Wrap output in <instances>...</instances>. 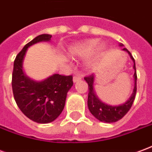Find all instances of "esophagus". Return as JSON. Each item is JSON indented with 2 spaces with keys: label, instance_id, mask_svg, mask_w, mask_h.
Segmentation results:
<instances>
[{
  "label": "esophagus",
  "instance_id": "esophagus-1",
  "mask_svg": "<svg viewBox=\"0 0 152 152\" xmlns=\"http://www.w3.org/2000/svg\"><path fill=\"white\" fill-rule=\"evenodd\" d=\"M80 80H81V76H80V75H75L74 77H73V81L74 82H76V81H78Z\"/></svg>",
  "mask_w": 152,
  "mask_h": 152
}]
</instances>
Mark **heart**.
Instances as JSON below:
<instances>
[{"label":"heart","instance_id":"1","mask_svg":"<svg viewBox=\"0 0 152 152\" xmlns=\"http://www.w3.org/2000/svg\"><path fill=\"white\" fill-rule=\"evenodd\" d=\"M99 44V40L97 39H91V40H86L83 42L72 45L68 48L67 53L71 58H89L94 53L97 45ZM106 46L102 44L99 47V53H102L105 50ZM86 66L89 68H94L95 66L94 60H90L86 63Z\"/></svg>","mask_w":152,"mask_h":152}]
</instances>
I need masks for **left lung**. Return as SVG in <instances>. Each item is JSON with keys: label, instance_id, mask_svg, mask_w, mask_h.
<instances>
[{"label": "left lung", "instance_id": "8db88e82", "mask_svg": "<svg viewBox=\"0 0 152 152\" xmlns=\"http://www.w3.org/2000/svg\"><path fill=\"white\" fill-rule=\"evenodd\" d=\"M120 46H124L123 44H120ZM122 50L126 51L129 56L134 61V69L135 70L134 74V86L133 93L131 94L130 98L128 99L126 102L124 104L119 106H110L107 104L103 103L102 101H100L99 99L96 95L94 92V76L91 74L89 76H86L84 79L88 83V88H89V94H88V107H89V112L91 114L97 118L99 121L106 123H113L116 121H120L121 119L124 117L126 115L131 107L134 103L136 92H137V73H136V66H135V61L132 56L131 53L126 48H123Z\"/></svg>", "mask_w": 152, "mask_h": 152}]
</instances>
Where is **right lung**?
Instances as JSON below:
<instances>
[{
  "instance_id": "right-lung-1",
  "label": "right lung",
  "mask_w": 152,
  "mask_h": 152,
  "mask_svg": "<svg viewBox=\"0 0 152 152\" xmlns=\"http://www.w3.org/2000/svg\"><path fill=\"white\" fill-rule=\"evenodd\" d=\"M52 36L42 34L28 43L14 62L12 89L21 112L40 124L52 122L63 112L66 94L73 86L72 76L53 74L42 81H34L25 76L23 61L28 47L40 41H49Z\"/></svg>"
}]
</instances>
